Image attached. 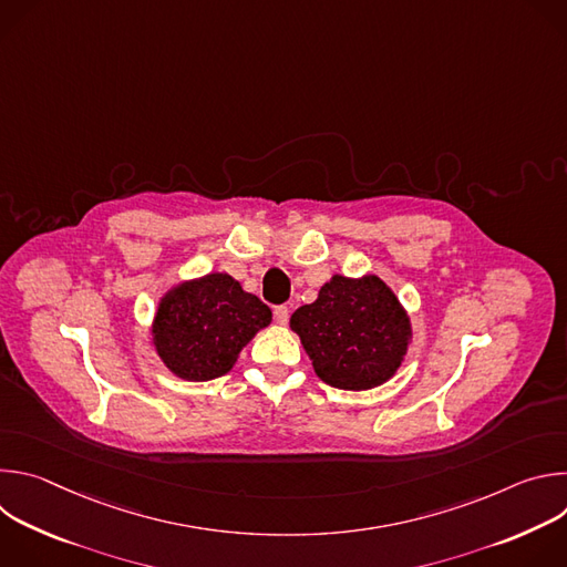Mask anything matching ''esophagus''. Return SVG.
<instances>
[{
	"mask_svg": "<svg viewBox=\"0 0 567 567\" xmlns=\"http://www.w3.org/2000/svg\"><path fill=\"white\" fill-rule=\"evenodd\" d=\"M274 316H276L278 326H287V320H289V307H287V305H278V307L274 309Z\"/></svg>",
	"mask_w": 567,
	"mask_h": 567,
	"instance_id": "obj_1",
	"label": "esophagus"
}]
</instances>
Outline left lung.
<instances>
[{
	"label": "left lung",
	"mask_w": 567,
	"mask_h": 567,
	"mask_svg": "<svg viewBox=\"0 0 567 567\" xmlns=\"http://www.w3.org/2000/svg\"><path fill=\"white\" fill-rule=\"evenodd\" d=\"M316 374L341 390L388 381L409 348L411 326L396 296L377 278L334 276L291 316Z\"/></svg>",
	"instance_id": "1"
}]
</instances>
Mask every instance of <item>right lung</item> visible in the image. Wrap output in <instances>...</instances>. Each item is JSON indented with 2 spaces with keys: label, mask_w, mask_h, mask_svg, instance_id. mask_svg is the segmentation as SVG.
Returning a JSON list of instances; mask_svg holds the SVG:
<instances>
[{
  "label": "right lung",
  "mask_w": 567,
  "mask_h": 567,
  "mask_svg": "<svg viewBox=\"0 0 567 567\" xmlns=\"http://www.w3.org/2000/svg\"><path fill=\"white\" fill-rule=\"evenodd\" d=\"M271 322V309L228 274L184 282L158 305L154 346L182 379L208 381L226 374L239 350Z\"/></svg>",
  "instance_id": "right-lung-1"
}]
</instances>
